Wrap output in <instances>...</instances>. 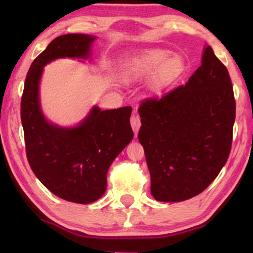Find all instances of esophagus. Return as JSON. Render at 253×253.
<instances>
[{
    "label": "esophagus",
    "mask_w": 253,
    "mask_h": 253,
    "mask_svg": "<svg viewBox=\"0 0 253 253\" xmlns=\"http://www.w3.org/2000/svg\"><path fill=\"white\" fill-rule=\"evenodd\" d=\"M130 122H131V126H132V130H133V132H134V136L137 137L138 130H139V127L141 126L140 119L137 115H133V116H131Z\"/></svg>",
    "instance_id": "34e87169"
}]
</instances>
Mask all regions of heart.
Returning <instances> with one entry per match:
<instances>
[{"label": "heart", "mask_w": 253, "mask_h": 253, "mask_svg": "<svg viewBox=\"0 0 253 253\" xmlns=\"http://www.w3.org/2000/svg\"><path fill=\"white\" fill-rule=\"evenodd\" d=\"M183 69L184 62L179 55H169V51L164 49H147L131 58L124 71V78L137 81L153 74L151 87L159 93L176 81Z\"/></svg>", "instance_id": "heart-1"}]
</instances>
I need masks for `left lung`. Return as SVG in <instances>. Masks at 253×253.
Segmentation results:
<instances>
[{
  "instance_id": "left-lung-1",
  "label": "left lung",
  "mask_w": 253,
  "mask_h": 253,
  "mask_svg": "<svg viewBox=\"0 0 253 253\" xmlns=\"http://www.w3.org/2000/svg\"><path fill=\"white\" fill-rule=\"evenodd\" d=\"M138 112L154 199L176 203L202 193L226 165L236 116L229 74L211 46L185 85L145 100Z\"/></svg>"
}]
</instances>
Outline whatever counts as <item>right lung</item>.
<instances>
[{
  "instance_id": "1",
  "label": "right lung",
  "mask_w": 253,
  "mask_h": 253,
  "mask_svg": "<svg viewBox=\"0 0 253 253\" xmlns=\"http://www.w3.org/2000/svg\"><path fill=\"white\" fill-rule=\"evenodd\" d=\"M96 37H57L31 64L20 103L26 155L38 179L55 196L91 204L107 189V171L133 138L131 107L101 110L94 106L76 126H61L44 117L40 105L43 67L57 58L88 60Z\"/></svg>"
}]
</instances>
